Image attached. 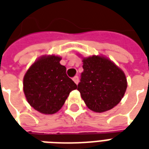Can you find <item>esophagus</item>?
Wrapping results in <instances>:
<instances>
[{"label": "esophagus", "instance_id": "1", "mask_svg": "<svg viewBox=\"0 0 149 149\" xmlns=\"http://www.w3.org/2000/svg\"><path fill=\"white\" fill-rule=\"evenodd\" d=\"M72 80H73V81H74L76 84H78V82H79V77H78L77 76H76V77H74Z\"/></svg>", "mask_w": 149, "mask_h": 149}]
</instances>
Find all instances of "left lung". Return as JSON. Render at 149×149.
<instances>
[{"instance_id": "1", "label": "left lung", "mask_w": 149, "mask_h": 149, "mask_svg": "<svg viewBox=\"0 0 149 149\" xmlns=\"http://www.w3.org/2000/svg\"><path fill=\"white\" fill-rule=\"evenodd\" d=\"M83 68L77 90L89 109L103 112L119 104L127 88V80L120 68L98 56L84 58Z\"/></svg>"}]
</instances>
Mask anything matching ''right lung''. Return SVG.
Here are the masks:
<instances>
[{
	"mask_svg": "<svg viewBox=\"0 0 149 149\" xmlns=\"http://www.w3.org/2000/svg\"><path fill=\"white\" fill-rule=\"evenodd\" d=\"M61 57L42 56L31 66L24 77V93L34 109L53 114L61 109L68 95L77 85L60 64Z\"/></svg>",
	"mask_w": 149,
	"mask_h": 149,
	"instance_id": "obj_1",
	"label": "right lung"
}]
</instances>
